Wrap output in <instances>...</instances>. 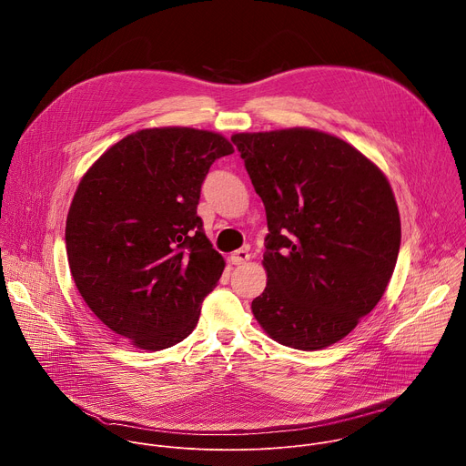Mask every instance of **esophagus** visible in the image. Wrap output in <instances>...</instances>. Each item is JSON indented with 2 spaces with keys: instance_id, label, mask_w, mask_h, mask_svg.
I'll return each instance as SVG.
<instances>
[{
  "instance_id": "34e87169",
  "label": "esophagus",
  "mask_w": 466,
  "mask_h": 466,
  "mask_svg": "<svg viewBox=\"0 0 466 466\" xmlns=\"http://www.w3.org/2000/svg\"><path fill=\"white\" fill-rule=\"evenodd\" d=\"M248 259H250V254H248V250H245V248L234 250V252L230 254V261H232V265H241V263H247Z\"/></svg>"
}]
</instances>
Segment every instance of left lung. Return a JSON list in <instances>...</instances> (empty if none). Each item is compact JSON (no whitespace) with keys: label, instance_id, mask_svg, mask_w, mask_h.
Instances as JSON below:
<instances>
[{"label":"left lung","instance_id":"obj_1","mask_svg":"<svg viewBox=\"0 0 466 466\" xmlns=\"http://www.w3.org/2000/svg\"><path fill=\"white\" fill-rule=\"evenodd\" d=\"M232 142L269 228L256 320L297 350L341 341L380 302L400 250L385 175L350 144L313 128L241 132Z\"/></svg>","mask_w":466,"mask_h":466}]
</instances>
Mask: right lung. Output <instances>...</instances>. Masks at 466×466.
Returning a JSON list of instances; mask_svg holds the SVG:
<instances>
[{"instance_id": "obj_1", "label": "right lung", "mask_w": 466, "mask_h": 466, "mask_svg": "<svg viewBox=\"0 0 466 466\" xmlns=\"http://www.w3.org/2000/svg\"><path fill=\"white\" fill-rule=\"evenodd\" d=\"M234 147L216 132L164 127L125 137L86 171L66 219L74 282L117 336L169 349L197 326L225 259L197 216L210 166Z\"/></svg>"}]
</instances>
